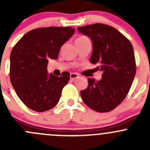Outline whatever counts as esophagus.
<instances>
[{"instance_id": "esophagus-1", "label": "esophagus", "mask_w": 150, "mask_h": 150, "mask_svg": "<svg viewBox=\"0 0 150 150\" xmlns=\"http://www.w3.org/2000/svg\"><path fill=\"white\" fill-rule=\"evenodd\" d=\"M79 78V76H78L77 74H75V73H71L70 74V79L72 80V81L75 79H76V78Z\"/></svg>"}]
</instances>
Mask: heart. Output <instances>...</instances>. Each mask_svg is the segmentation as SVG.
Instances as JSON below:
<instances>
[{"mask_svg": "<svg viewBox=\"0 0 150 150\" xmlns=\"http://www.w3.org/2000/svg\"><path fill=\"white\" fill-rule=\"evenodd\" d=\"M85 38H86V37H83V36H82V37H80V38H78V39H77V40H81V39Z\"/></svg>", "mask_w": 150, "mask_h": 150, "instance_id": "obj_1", "label": "heart"}]
</instances>
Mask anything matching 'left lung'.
Segmentation results:
<instances>
[{"instance_id":"1","label":"left lung","mask_w":150,"mask_h":150,"mask_svg":"<svg viewBox=\"0 0 150 150\" xmlns=\"http://www.w3.org/2000/svg\"><path fill=\"white\" fill-rule=\"evenodd\" d=\"M78 30L91 40L90 62L103 72L100 81L88 78V85L81 91V98L94 111H111L124 100L135 77L132 44L118 30L107 25L96 23L79 27Z\"/></svg>"}]
</instances>
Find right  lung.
<instances>
[{"label": "right lung", "mask_w": 150, "mask_h": 150, "mask_svg": "<svg viewBox=\"0 0 150 150\" xmlns=\"http://www.w3.org/2000/svg\"><path fill=\"white\" fill-rule=\"evenodd\" d=\"M75 33L72 27H48L27 33L13 46L10 56V80L16 94L31 110L45 112L57 105L69 80L64 72L48 73L49 59H57L62 46Z\"/></svg>", "instance_id": "obj_1"}]
</instances>
